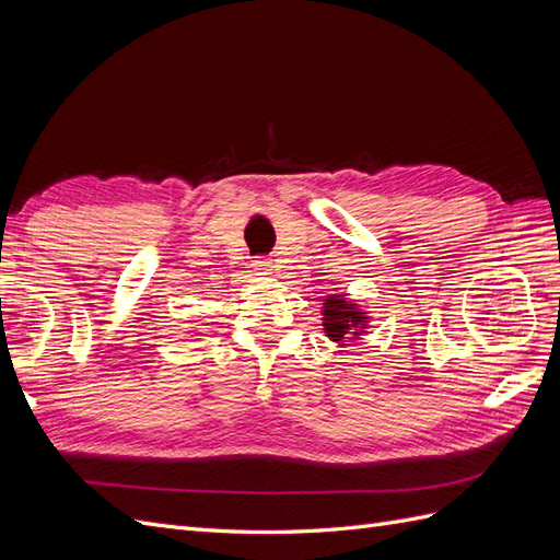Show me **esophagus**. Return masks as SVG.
Wrapping results in <instances>:
<instances>
[{"label":"esophagus","instance_id":"1","mask_svg":"<svg viewBox=\"0 0 560 560\" xmlns=\"http://www.w3.org/2000/svg\"><path fill=\"white\" fill-rule=\"evenodd\" d=\"M254 270H257V276H270L273 273V261L259 257L257 261H254Z\"/></svg>","mask_w":560,"mask_h":560}]
</instances>
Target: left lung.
<instances>
[{"mask_svg": "<svg viewBox=\"0 0 560 560\" xmlns=\"http://www.w3.org/2000/svg\"><path fill=\"white\" fill-rule=\"evenodd\" d=\"M325 327H327V336H331L334 341H343V336L348 334V329L360 327V322H364V317L354 311L350 303L343 301V296L338 299L336 294L325 299ZM358 334V331H350Z\"/></svg>", "mask_w": 560, "mask_h": 560, "instance_id": "left-lung-1", "label": "left lung"}]
</instances>
